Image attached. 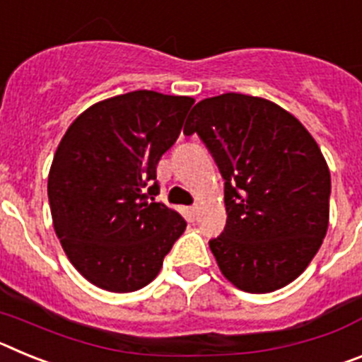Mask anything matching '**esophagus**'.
Segmentation results:
<instances>
[{
	"mask_svg": "<svg viewBox=\"0 0 362 362\" xmlns=\"http://www.w3.org/2000/svg\"><path fill=\"white\" fill-rule=\"evenodd\" d=\"M199 210H201L199 204H194V206L190 209V216L194 217V219H197V216H199Z\"/></svg>",
	"mask_w": 362,
	"mask_h": 362,
	"instance_id": "obj_1",
	"label": "esophagus"
}]
</instances>
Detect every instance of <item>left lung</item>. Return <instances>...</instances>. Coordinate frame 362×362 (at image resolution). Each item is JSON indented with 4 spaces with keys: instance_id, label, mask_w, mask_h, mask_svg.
<instances>
[{
    "instance_id": "1",
    "label": "left lung",
    "mask_w": 362,
    "mask_h": 362,
    "mask_svg": "<svg viewBox=\"0 0 362 362\" xmlns=\"http://www.w3.org/2000/svg\"><path fill=\"white\" fill-rule=\"evenodd\" d=\"M183 132L225 179L226 226L209 243L221 274L248 293L297 279L330 219V170L312 134L274 101L235 92L199 101Z\"/></svg>"
}]
</instances>
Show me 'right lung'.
<instances>
[{
    "label": "right lung",
    "instance_id": "right-lung-1",
    "mask_svg": "<svg viewBox=\"0 0 362 362\" xmlns=\"http://www.w3.org/2000/svg\"><path fill=\"white\" fill-rule=\"evenodd\" d=\"M188 95L136 90L92 105L70 124L49 172L52 225L74 268L107 292L156 279L187 223L156 203V166L179 137Z\"/></svg>",
    "mask_w": 362,
    "mask_h": 362
}]
</instances>
